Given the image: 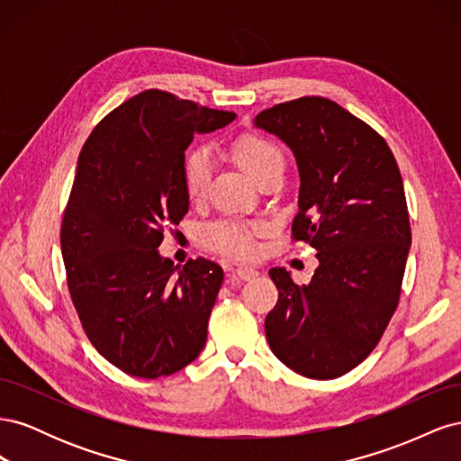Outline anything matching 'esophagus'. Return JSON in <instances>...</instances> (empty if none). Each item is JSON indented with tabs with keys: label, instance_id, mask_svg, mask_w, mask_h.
I'll use <instances>...</instances> for the list:
<instances>
[{
	"label": "esophagus",
	"instance_id": "obj_1",
	"mask_svg": "<svg viewBox=\"0 0 461 461\" xmlns=\"http://www.w3.org/2000/svg\"><path fill=\"white\" fill-rule=\"evenodd\" d=\"M258 275V269L248 267V265H239V267H236V276L242 278V281H249V278H256Z\"/></svg>",
	"mask_w": 461,
	"mask_h": 461
}]
</instances>
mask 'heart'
I'll list each match as a JSON object with an SVG mask.
<instances>
[{
	"label": "heart",
	"mask_w": 461,
	"mask_h": 461,
	"mask_svg": "<svg viewBox=\"0 0 461 461\" xmlns=\"http://www.w3.org/2000/svg\"><path fill=\"white\" fill-rule=\"evenodd\" d=\"M230 153L246 175L256 180H261L285 169V153L267 136L258 132H244L236 136L230 144ZM212 183V158L203 148H190L183 158V185L186 196L192 202H200L207 186ZM267 232L265 222H240V221H217L203 230V242L215 249V252L236 256V258H252L258 249L256 240Z\"/></svg>",
	"instance_id": "heart-1"
}]
</instances>
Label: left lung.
<instances>
[{
    "label": "left lung",
    "instance_id": "left-lung-1",
    "mask_svg": "<svg viewBox=\"0 0 461 461\" xmlns=\"http://www.w3.org/2000/svg\"><path fill=\"white\" fill-rule=\"evenodd\" d=\"M294 151L300 212L292 240L317 249L310 285L283 267L265 337L283 364L308 379L359 366L393 319L411 246L406 194L384 138L321 95L263 109L254 119Z\"/></svg>",
    "mask_w": 461,
    "mask_h": 461
}]
</instances>
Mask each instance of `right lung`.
Wrapping results in <instances>:
<instances>
[{
    "instance_id": "obj_1",
    "label": "right lung",
    "mask_w": 461,
    "mask_h": 461,
    "mask_svg": "<svg viewBox=\"0 0 461 461\" xmlns=\"http://www.w3.org/2000/svg\"><path fill=\"white\" fill-rule=\"evenodd\" d=\"M234 117L146 90L82 146L61 222L67 286L88 340L127 375H173L203 350L221 265L198 258L178 269L158 248L188 213L183 158L194 134Z\"/></svg>"
}]
</instances>
